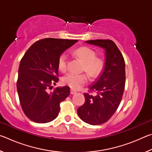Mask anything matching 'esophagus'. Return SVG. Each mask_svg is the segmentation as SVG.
Listing matches in <instances>:
<instances>
[{
	"mask_svg": "<svg viewBox=\"0 0 152 152\" xmlns=\"http://www.w3.org/2000/svg\"><path fill=\"white\" fill-rule=\"evenodd\" d=\"M76 93H77L76 91H74V90H70V94H76Z\"/></svg>",
	"mask_w": 152,
	"mask_h": 152,
	"instance_id": "1",
	"label": "esophagus"
}]
</instances>
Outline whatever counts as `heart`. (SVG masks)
<instances>
[{"label":"heart","instance_id":"b5f03b06","mask_svg":"<svg viewBox=\"0 0 152 152\" xmlns=\"http://www.w3.org/2000/svg\"><path fill=\"white\" fill-rule=\"evenodd\" d=\"M74 55L84 62L83 70L91 77L99 76L104 68V61L101 58H96V53L91 49L82 47L74 51ZM67 56L65 53L59 56L58 60V69L61 72L66 70ZM88 80V75L86 74L68 73L62 78V82L71 88L78 90L85 84Z\"/></svg>","mask_w":152,"mask_h":152}]
</instances>
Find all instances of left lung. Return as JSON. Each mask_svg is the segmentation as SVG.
I'll list each match as a JSON object with an SVG mask.
<instances>
[{
    "label": "left lung",
    "instance_id": "1",
    "mask_svg": "<svg viewBox=\"0 0 152 152\" xmlns=\"http://www.w3.org/2000/svg\"><path fill=\"white\" fill-rule=\"evenodd\" d=\"M88 44L98 46L104 51L103 71L89 86L95 95L84 94L85 102L77 113L80 118L92 125L106 123L113 116L121 101L125 84V64L116 44L109 39L89 40Z\"/></svg>",
    "mask_w": 152,
    "mask_h": 152
}]
</instances>
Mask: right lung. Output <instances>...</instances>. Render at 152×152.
Returning <instances> with one entry per match:
<instances>
[{"label": "right lung", "mask_w": 152, "mask_h": 152, "mask_svg": "<svg viewBox=\"0 0 152 152\" xmlns=\"http://www.w3.org/2000/svg\"><path fill=\"white\" fill-rule=\"evenodd\" d=\"M78 40L45 38L28 49L20 62L17 88L20 106L32 121L50 122L58 117L60 104L70 95V87H57L58 58Z\"/></svg>", "instance_id": "obj_1"}]
</instances>
